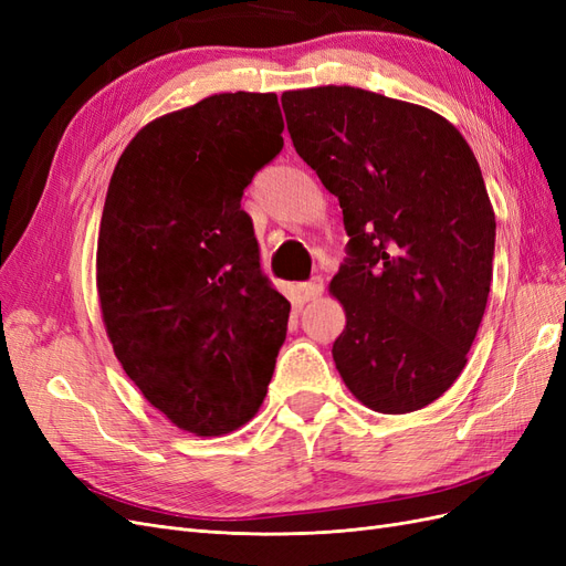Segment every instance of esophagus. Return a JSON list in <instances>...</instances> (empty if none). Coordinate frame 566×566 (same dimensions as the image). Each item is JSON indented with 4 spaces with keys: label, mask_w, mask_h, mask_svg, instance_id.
Here are the masks:
<instances>
[{
    "label": "esophagus",
    "mask_w": 566,
    "mask_h": 566,
    "mask_svg": "<svg viewBox=\"0 0 566 566\" xmlns=\"http://www.w3.org/2000/svg\"><path fill=\"white\" fill-rule=\"evenodd\" d=\"M302 300L304 302H312V300H318L323 295V281L321 279H314L310 283H304L302 287Z\"/></svg>",
    "instance_id": "esophagus-1"
}]
</instances>
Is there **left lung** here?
<instances>
[{
    "mask_svg": "<svg viewBox=\"0 0 566 566\" xmlns=\"http://www.w3.org/2000/svg\"><path fill=\"white\" fill-rule=\"evenodd\" d=\"M290 139L339 200L349 260L331 281L347 316L333 345L378 413L437 401L482 323L495 214L482 169L439 113L347 84L283 92Z\"/></svg>",
    "mask_w": 566,
    "mask_h": 566,
    "instance_id": "obj_1",
    "label": "left lung"
}]
</instances>
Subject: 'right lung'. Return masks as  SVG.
I'll use <instances>...</instances> for the list:
<instances>
[{
  "instance_id": "add662e5",
  "label": "right lung",
  "mask_w": 566,
  "mask_h": 566,
  "mask_svg": "<svg viewBox=\"0 0 566 566\" xmlns=\"http://www.w3.org/2000/svg\"><path fill=\"white\" fill-rule=\"evenodd\" d=\"M276 94H212L150 119L119 156L96 243L108 339L146 401L196 437L260 410L290 302L260 271L241 198L283 148Z\"/></svg>"
}]
</instances>
